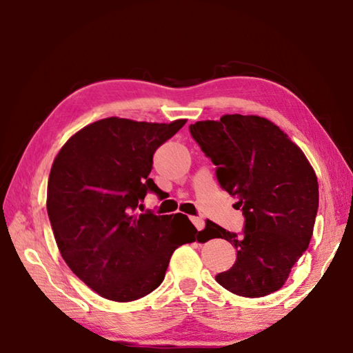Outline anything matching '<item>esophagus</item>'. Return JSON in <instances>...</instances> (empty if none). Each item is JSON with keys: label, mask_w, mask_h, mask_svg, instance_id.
I'll list each match as a JSON object with an SVG mask.
<instances>
[{"label": "esophagus", "mask_w": 353, "mask_h": 353, "mask_svg": "<svg viewBox=\"0 0 353 353\" xmlns=\"http://www.w3.org/2000/svg\"><path fill=\"white\" fill-rule=\"evenodd\" d=\"M190 220H191V222H192V223H194V226L197 228V230H199V231H202V230H203V228H205V220H203L202 217H196V216H191V217H190Z\"/></svg>", "instance_id": "34e87169"}]
</instances>
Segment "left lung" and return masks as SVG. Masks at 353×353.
I'll list each match as a JSON object with an SVG mask.
<instances>
[{"label":"left lung","instance_id":"left-lung-1","mask_svg":"<svg viewBox=\"0 0 353 353\" xmlns=\"http://www.w3.org/2000/svg\"><path fill=\"white\" fill-rule=\"evenodd\" d=\"M190 131L245 216L243 237L206 220L210 239H225L237 250L236 263L216 281L248 299L279 291L312 239L319 211L312 165L266 117L225 114L191 123Z\"/></svg>","mask_w":353,"mask_h":353}]
</instances>
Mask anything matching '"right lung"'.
Masks as SVG:
<instances>
[{
    "mask_svg": "<svg viewBox=\"0 0 353 353\" xmlns=\"http://www.w3.org/2000/svg\"><path fill=\"white\" fill-rule=\"evenodd\" d=\"M186 123L107 117L79 130L54 157L47 212L62 259L107 300H139L161 285L179 246L197 230L185 214L137 212L148 191L153 154ZM192 234L185 236L183 231Z\"/></svg>",
    "mask_w": 353,
    "mask_h": 353,
    "instance_id": "right-lung-1",
    "label": "right lung"
}]
</instances>
